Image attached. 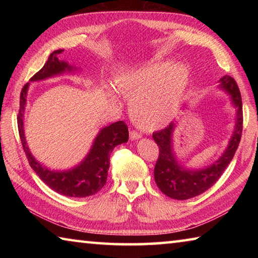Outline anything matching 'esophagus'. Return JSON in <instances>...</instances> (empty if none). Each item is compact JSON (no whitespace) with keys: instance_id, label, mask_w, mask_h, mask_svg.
<instances>
[{"instance_id":"obj_1","label":"esophagus","mask_w":258,"mask_h":258,"mask_svg":"<svg viewBox=\"0 0 258 258\" xmlns=\"http://www.w3.org/2000/svg\"><path fill=\"white\" fill-rule=\"evenodd\" d=\"M141 137H142V134L139 133L138 131H135V130H132L130 132V138L132 139V140H138V139H140Z\"/></svg>"}]
</instances>
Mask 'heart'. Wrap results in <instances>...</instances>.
Here are the masks:
<instances>
[{"instance_id": "b5f03b06", "label": "heart", "mask_w": 258, "mask_h": 258, "mask_svg": "<svg viewBox=\"0 0 258 258\" xmlns=\"http://www.w3.org/2000/svg\"><path fill=\"white\" fill-rule=\"evenodd\" d=\"M186 81L184 68L164 62L126 72L115 78L117 89L131 100L135 123L146 130L167 123Z\"/></svg>"}]
</instances>
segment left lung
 Segmentation results:
<instances>
[{
  "label": "left lung",
  "instance_id": "8db88e82",
  "mask_svg": "<svg viewBox=\"0 0 258 258\" xmlns=\"http://www.w3.org/2000/svg\"><path fill=\"white\" fill-rule=\"evenodd\" d=\"M221 87L229 92L232 101L238 108L237 126L229 147L223 156L209 167L200 171H187L177 165L172 152V132L174 124L171 123L165 128L157 131L152 134L155 142L159 148V156L155 166V181L164 195L177 200H186L202 195L203 192L212 187L220 180L225 168L233 159L235 151L241 140L242 134V101L241 94L234 78L224 76L221 80Z\"/></svg>",
  "mask_w": 258,
  "mask_h": 258
}]
</instances>
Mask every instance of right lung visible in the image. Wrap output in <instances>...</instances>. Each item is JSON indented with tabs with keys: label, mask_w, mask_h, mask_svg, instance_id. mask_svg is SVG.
Instances as JSON below:
<instances>
[{
	"label": "right lung",
	"mask_w": 258,
	"mask_h": 258,
	"mask_svg": "<svg viewBox=\"0 0 258 258\" xmlns=\"http://www.w3.org/2000/svg\"><path fill=\"white\" fill-rule=\"evenodd\" d=\"M63 50H55L52 52L43 68L35 74L30 78V81L44 80V78L62 73L66 69H71L66 62L58 59V55ZM27 89L28 84H25L21 89L19 101L20 107L17 119H18V131L21 145H23L30 167L34 169L35 173L40 176L41 180L47 186H50L52 190H54L60 195L78 198L95 195L106 185L109 164H110L109 159H110V154L113 148L120 145V143L128 141L127 125L125 124V121L119 120L101 130V132L95 139L90 154L76 168L71 169L68 172L49 171V169L43 167L40 163L35 160L25 141L23 116Z\"/></svg>",
	"instance_id": "1"
}]
</instances>
